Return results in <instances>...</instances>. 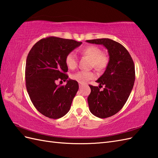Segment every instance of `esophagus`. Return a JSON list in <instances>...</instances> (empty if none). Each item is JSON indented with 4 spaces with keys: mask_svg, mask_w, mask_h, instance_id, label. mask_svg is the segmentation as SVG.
<instances>
[{
    "mask_svg": "<svg viewBox=\"0 0 158 158\" xmlns=\"http://www.w3.org/2000/svg\"><path fill=\"white\" fill-rule=\"evenodd\" d=\"M83 83H79V88H80V87H81L83 86Z\"/></svg>",
    "mask_w": 158,
    "mask_h": 158,
    "instance_id": "obj_1",
    "label": "esophagus"
}]
</instances>
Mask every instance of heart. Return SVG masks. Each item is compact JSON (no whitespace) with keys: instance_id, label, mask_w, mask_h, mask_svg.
Returning <instances> with one entry per match:
<instances>
[{"instance_id":"1","label":"heart","mask_w":158,"mask_h":158,"mask_svg":"<svg viewBox=\"0 0 158 158\" xmlns=\"http://www.w3.org/2000/svg\"><path fill=\"white\" fill-rule=\"evenodd\" d=\"M83 55L90 58L92 60V66L98 69L103 70L107 67L108 58L106 55L102 54L101 50L96 46H88L81 50ZM65 62L67 67L70 69H74L77 65V58L74 52L69 53L65 58ZM96 75L91 71H81L72 75L71 78L79 83H84L90 79H94Z\"/></svg>"}]
</instances>
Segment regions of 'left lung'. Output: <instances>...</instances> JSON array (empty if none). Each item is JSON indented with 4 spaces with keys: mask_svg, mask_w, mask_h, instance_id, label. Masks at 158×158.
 <instances>
[{
    "mask_svg": "<svg viewBox=\"0 0 158 158\" xmlns=\"http://www.w3.org/2000/svg\"><path fill=\"white\" fill-rule=\"evenodd\" d=\"M106 47L109 62L104 74L96 82L99 87L89 85L91 93L87 98L89 110L98 118L114 115L125 104L134 85L135 64L128 50L120 43L108 38L86 40ZM104 85L102 91L100 88Z\"/></svg>",
    "mask_w": 158,
    "mask_h": 158,
    "instance_id": "8db88e82",
    "label": "left lung"
}]
</instances>
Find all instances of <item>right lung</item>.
<instances>
[{
	"label": "right lung",
	"instance_id": "right-lung-1",
	"mask_svg": "<svg viewBox=\"0 0 158 158\" xmlns=\"http://www.w3.org/2000/svg\"><path fill=\"white\" fill-rule=\"evenodd\" d=\"M81 44L52 36L39 40L29 51L25 64V85L33 104L44 116L60 118L70 110L79 84L68 79L65 58ZM58 80H67V84L56 85Z\"/></svg>",
	"mask_w": 158,
	"mask_h": 158
}]
</instances>
